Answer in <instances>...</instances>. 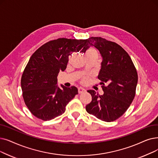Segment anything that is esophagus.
<instances>
[{
	"label": "esophagus",
	"instance_id": "34e87169",
	"mask_svg": "<svg viewBox=\"0 0 158 158\" xmlns=\"http://www.w3.org/2000/svg\"><path fill=\"white\" fill-rule=\"evenodd\" d=\"M85 92H86V90H85V88H83L80 87V88H78V92H79V94H82V93H84Z\"/></svg>",
	"mask_w": 158,
	"mask_h": 158
}]
</instances>
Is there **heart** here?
Wrapping results in <instances>:
<instances>
[{
    "label": "heart",
    "instance_id": "heart-1",
    "mask_svg": "<svg viewBox=\"0 0 158 158\" xmlns=\"http://www.w3.org/2000/svg\"><path fill=\"white\" fill-rule=\"evenodd\" d=\"M92 52H96L94 49H89L88 51H87V52H86V53H92ZM87 81H88V77H84L83 79H82V83H86V82H87Z\"/></svg>",
    "mask_w": 158,
    "mask_h": 158
}]
</instances>
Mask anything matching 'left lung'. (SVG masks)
I'll return each mask as SVG.
<instances>
[{
  "mask_svg": "<svg viewBox=\"0 0 158 158\" xmlns=\"http://www.w3.org/2000/svg\"><path fill=\"white\" fill-rule=\"evenodd\" d=\"M86 42L83 52L94 46L102 57L98 79L104 94L88 90L92 100L86 110L102 121H115L127 110L135 97L138 79L136 68L128 53L116 43L99 37H92Z\"/></svg>",
  "mask_w": 158,
  "mask_h": 158,
  "instance_id": "1",
  "label": "left lung"
}]
</instances>
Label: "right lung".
<instances>
[{"instance_id":"obj_1","label":"right lung","mask_w":158,"mask_h":158,"mask_svg":"<svg viewBox=\"0 0 158 158\" xmlns=\"http://www.w3.org/2000/svg\"><path fill=\"white\" fill-rule=\"evenodd\" d=\"M86 43V39L59 38L44 44L33 53L20 83L25 104L36 118L50 121L62 115L78 94L75 86L59 88L57 77L66 68L68 57L85 49Z\"/></svg>"}]
</instances>
